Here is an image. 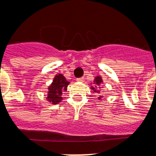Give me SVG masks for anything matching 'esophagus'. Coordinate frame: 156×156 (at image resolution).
I'll use <instances>...</instances> for the list:
<instances>
[{
  "label": "esophagus",
  "instance_id": "1",
  "mask_svg": "<svg viewBox=\"0 0 156 156\" xmlns=\"http://www.w3.org/2000/svg\"><path fill=\"white\" fill-rule=\"evenodd\" d=\"M77 82H83L85 81V78L84 77H82V78H77L76 79Z\"/></svg>",
  "mask_w": 156,
  "mask_h": 156
}]
</instances>
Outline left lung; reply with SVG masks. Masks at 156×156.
<instances>
[{
  "label": "left lung",
  "mask_w": 156,
  "mask_h": 156,
  "mask_svg": "<svg viewBox=\"0 0 156 156\" xmlns=\"http://www.w3.org/2000/svg\"><path fill=\"white\" fill-rule=\"evenodd\" d=\"M103 82L102 81V78H101V76H97V77H95V78H94V86H91V89H92L93 90H94V92L95 93H98V94H99L100 93V91L98 90V86H100L101 83ZM103 96H99L98 97V99L99 100H101V98H102Z\"/></svg>",
  "instance_id": "left-lung-1"
}]
</instances>
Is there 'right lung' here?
<instances>
[{"label":"right lung","instance_id":"add662e5","mask_svg":"<svg viewBox=\"0 0 156 156\" xmlns=\"http://www.w3.org/2000/svg\"><path fill=\"white\" fill-rule=\"evenodd\" d=\"M69 84L70 82H68L62 74H56L52 83L48 87L47 100L54 105L59 103L62 100V92L66 91Z\"/></svg>","mask_w":156,"mask_h":156}]
</instances>
